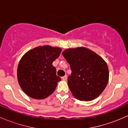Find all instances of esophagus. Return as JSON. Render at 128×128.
<instances>
[{"label":"esophagus","instance_id":"obj_1","mask_svg":"<svg viewBox=\"0 0 128 128\" xmlns=\"http://www.w3.org/2000/svg\"><path fill=\"white\" fill-rule=\"evenodd\" d=\"M61 78L63 80H67V76H63V77H61Z\"/></svg>","mask_w":128,"mask_h":128}]
</instances>
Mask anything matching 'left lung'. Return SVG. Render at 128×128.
<instances>
[{"label": "left lung", "instance_id": "1", "mask_svg": "<svg viewBox=\"0 0 128 128\" xmlns=\"http://www.w3.org/2000/svg\"><path fill=\"white\" fill-rule=\"evenodd\" d=\"M62 55L72 70L68 84L73 96L84 101L98 97L109 79L108 66L102 58L84 47L67 49Z\"/></svg>", "mask_w": 128, "mask_h": 128}]
</instances>
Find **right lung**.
I'll list each match as a JSON object with an SVG mask.
<instances>
[{
	"mask_svg": "<svg viewBox=\"0 0 128 128\" xmlns=\"http://www.w3.org/2000/svg\"><path fill=\"white\" fill-rule=\"evenodd\" d=\"M62 50L42 46L26 52L17 68L18 82L23 91L34 99H44L54 92L61 78L56 75L52 62Z\"/></svg>",
	"mask_w": 128,
	"mask_h": 128,
	"instance_id": "right-lung-1",
	"label": "right lung"
}]
</instances>
